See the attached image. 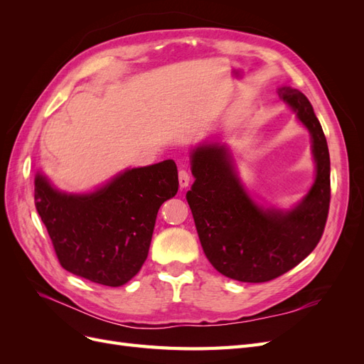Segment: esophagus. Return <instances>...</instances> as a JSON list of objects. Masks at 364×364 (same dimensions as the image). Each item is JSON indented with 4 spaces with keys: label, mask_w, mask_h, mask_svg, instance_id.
Wrapping results in <instances>:
<instances>
[{
    "label": "esophagus",
    "mask_w": 364,
    "mask_h": 364,
    "mask_svg": "<svg viewBox=\"0 0 364 364\" xmlns=\"http://www.w3.org/2000/svg\"><path fill=\"white\" fill-rule=\"evenodd\" d=\"M190 181H191L190 173L186 171V170H181L179 171V185H181V188H186V186L190 185Z\"/></svg>",
    "instance_id": "34e87169"
}]
</instances>
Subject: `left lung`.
<instances>
[{
	"label": "left lung",
	"mask_w": 364,
	"mask_h": 364,
	"mask_svg": "<svg viewBox=\"0 0 364 364\" xmlns=\"http://www.w3.org/2000/svg\"><path fill=\"white\" fill-rule=\"evenodd\" d=\"M277 92L311 136L316 176L301 202L290 209L257 203L225 142L205 141L190 153L194 183L186 200L200 245L217 272L241 282H266L296 267L317 246L328 217L331 167L322 126L301 91L284 85Z\"/></svg>",
	"instance_id": "1"
}]
</instances>
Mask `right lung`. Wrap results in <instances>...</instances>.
<instances>
[{
	"instance_id": "1",
	"label": "right lung",
	"mask_w": 364,
	"mask_h": 364,
	"mask_svg": "<svg viewBox=\"0 0 364 364\" xmlns=\"http://www.w3.org/2000/svg\"><path fill=\"white\" fill-rule=\"evenodd\" d=\"M178 188L173 159L127 168L90 193L58 190L38 171L35 205L65 270L119 287L144 264L159 208Z\"/></svg>"
}]
</instances>
